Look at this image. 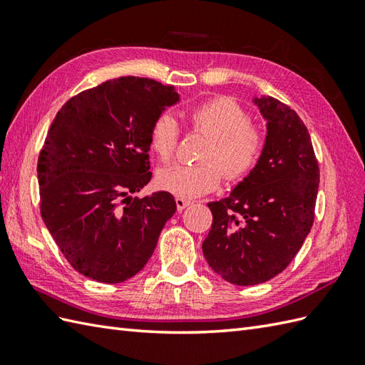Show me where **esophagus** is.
<instances>
[{"mask_svg":"<svg viewBox=\"0 0 365 365\" xmlns=\"http://www.w3.org/2000/svg\"><path fill=\"white\" fill-rule=\"evenodd\" d=\"M175 204H177V210L178 212H182V210H185V208H187L188 205H191L192 202L190 199H185V197H175Z\"/></svg>","mask_w":365,"mask_h":365,"instance_id":"1","label":"esophagus"}]
</instances>
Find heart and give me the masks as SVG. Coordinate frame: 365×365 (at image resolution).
Segmentation results:
<instances>
[{"label":"heart","instance_id":"obj_1","mask_svg":"<svg viewBox=\"0 0 365 365\" xmlns=\"http://www.w3.org/2000/svg\"><path fill=\"white\" fill-rule=\"evenodd\" d=\"M192 128L210 136L199 165H174L160 170L158 183L178 197H197L215 190L222 173L227 180H240L251 173L263 149L262 131L250 123V115L235 100L216 97L188 111ZM178 125L170 114L158 115L149 131V144L161 161L174 158Z\"/></svg>","mask_w":365,"mask_h":365}]
</instances>
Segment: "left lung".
<instances>
[{
	"label": "left lung",
	"instance_id": "obj_1",
	"mask_svg": "<svg viewBox=\"0 0 365 365\" xmlns=\"http://www.w3.org/2000/svg\"><path fill=\"white\" fill-rule=\"evenodd\" d=\"M267 138L257 165L227 197L210 202L204 257L227 282L255 285L289 267L312 229L320 169L299 115L279 100L254 97Z\"/></svg>",
	"mask_w": 365,
	"mask_h": 365
}]
</instances>
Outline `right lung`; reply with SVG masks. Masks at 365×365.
<instances>
[{"instance_id":"right-lung-1","label":"right lung","mask_w":365,"mask_h":365,"mask_svg":"<svg viewBox=\"0 0 365 365\" xmlns=\"http://www.w3.org/2000/svg\"><path fill=\"white\" fill-rule=\"evenodd\" d=\"M178 100L174 86L120 76L58 111L37 161L41 213L78 273L119 284L152 257L175 200L168 191L131 195L152 178V123Z\"/></svg>"}]
</instances>
